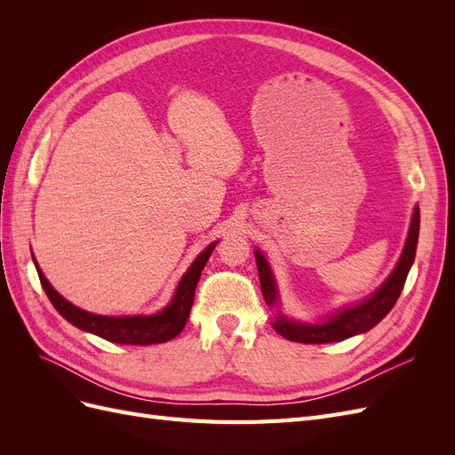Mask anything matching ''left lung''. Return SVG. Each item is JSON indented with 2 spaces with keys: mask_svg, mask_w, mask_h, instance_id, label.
<instances>
[{
  "mask_svg": "<svg viewBox=\"0 0 455 455\" xmlns=\"http://www.w3.org/2000/svg\"><path fill=\"white\" fill-rule=\"evenodd\" d=\"M418 237H419V206H414V214H411V222L408 229V237L404 243V249L401 258H398L395 269L383 284L378 288L374 294H370L363 301L341 307L339 311L328 315L321 323H299L286 316L281 311V299H279V288L277 281L273 277V271L267 264L266 256L258 249L254 251L258 275H259V286L264 292L266 304L275 309L273 328L277 332L298 343H332L353 338L356 334L368 332L374 328L385 315H387L393 306L396 304L398 296L403 292V286L406 283L408 271L414 264L416 249H418Z\"/></svg>",
  "mask_w": 455,
  "mask_h": 455,
  "instance_id": "8db88e82",
  "label": "left lung"
}]
</instances>
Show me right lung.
<instances>
[{"instance_id":"right-lung-1","label":"right lung","mask_w":455,"mask_h":455,"mask_svg":"<svg viewBox=\"0 0 455 455\" xmlns=\"http://www.w3.org/2000/svg\"><path fill=\"white\" fill-rule=\"evenodd\" d=\"M218 241L211 243L206 249L194 259V264L188 267V271L182 275V279L178 281V286L174 291L172 299L167 304V307H163L159 313L154 315H121V316H112V315H96L89 313L81 307H76L70 304L66 298H62L47 277L37 266V261L34 258V264L39 275L41 286L51 299V304L54 306L68 323H72L79 330H85L89 334H94L99 338H104L108 341L114 343H131V346H151V343H163L176 338L182 332L188 316L191 311V306H194V296H196V286L199 283L201 271L209 261L214 246Z\"/></svg>"}]
</instances>
